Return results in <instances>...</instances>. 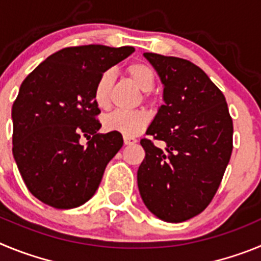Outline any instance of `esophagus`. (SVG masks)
<instances>
[{"instance_id": "1", "label": "esophagus", "mask_w": 261, "mask_h": 261, "mask_svg": "<svg viewBox=\"0 0 261 261\" xmlns=\"http://www.w3.org/2000/svg\"><path fill=\"white\" fill-rule=\"evenodd\" d=\"M137 142V140H136L135 137H128V136H124V144L125 145H132V144H136Z\"/></svg>"}]
</instances>
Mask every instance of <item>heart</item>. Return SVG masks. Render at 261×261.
Returning a JSON list of instances; mask_svg holds the SVG:
<instances>
[{
	"label": "heart",
	"mask_w": 261,
	"mask_h": 261,
	"mask_svg": "<svg viewBox=\"0 0 261 261\" xmlns=\"http://www.w3.org/2000/svg\"><path fill=\"white\" fill-rule=\"evenodd\" d=\"M126 71L142 91L149 93L153 90L155 75H154L153 69L147 64L135 62L128 66ZM112 80H114L112 71H105L99 77L95 89H94V100L98 107L107 108L110 105V89ZM147 123H149V116L144 111L116 110L107 115L103 120L106 130L120 133L128 137H135L140 135L146 128Z\"/></svg>",
	"instance_id": "b5f03b06"
}]
</instances>
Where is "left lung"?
<instances>
[{"label":"left lung","instance_id":"obj_1","mask_svg":"<svg viewBox=\"0 0 261 261\" xmlns=\"http://www.w3.org/2000/svg\"><path fill=\"white\" fill-rule=\"evenodd\" d=\"M163 85V105L140 144L137 184L159 220L183 222L201 213L220 187L232 151V120L221 90L188 60L144 53Z\"/></svg>","mask_w":261,"mask_h":261}]
</instances>
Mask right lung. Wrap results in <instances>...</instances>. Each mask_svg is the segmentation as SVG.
<instances>
[{
    "mask_svg": "<svg viewBox=\"0 0 261 261\" xmlns=\"http://www.w3.org/2000/svg\"><path fill=\"white\" fill-rule=\"evenodd\" d=\"M133 52V47L96 44L64 48L22 82L11 108L13 155L29 191L41 202L77 208L96 192L123 137L98 133L94 89L106 70ZM82 134L90 138L87 147L79 144Z\"/></svg>",
    "mask_w": 261,
    "mask_h": 261,
    "instance_id": "1",
    "label": "right lung"
}]
</instances>
